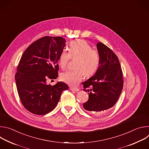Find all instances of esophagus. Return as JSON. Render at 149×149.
Instances as JSON below:
<instances>
[{
    "instance_id": "34e87169",
    "label": "esophagus",
    "mask_w": 149,
    "mask_h": 149,
    "mask_svg": "<svg viewBox=\"0 0 149 149\" xmlns=\"http://www.w3.org/2000/svg\"><path fill=\"white\" fill-rule=\"evenodd\" d=\"M70 90L72 91H75V92H78L79 91V89L78 88H75V87H70Z\"/></svg>"
}]
</instances>
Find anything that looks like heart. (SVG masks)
I'll return each instance as SVG.
<instances>
[{"mask_svg": "<svg viewBox=\"0 0 149 149\" xmlns=\"http://www.w3.org/2000/svg\"><path fill=\"white\" fill-rule=\"evenodd\" d=\"M70 58H77L74 65L75 69L62 74L61 79L71 86L78 85L82 81L84 75L89 77L95 73L100 63L98 52L93 49L87 41L81 39L71 42L68 52L62 51L60 53L58 63L62 69L67 68Z\"/></svg>", "mask_w": 149, "mask_h": 149, "instance_id": "b5f03b06", "label": "heart"}]
</instances>
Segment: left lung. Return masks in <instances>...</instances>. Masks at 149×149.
<instances>
[{"instance_id":"8db88e82","label":"left lung","mask_w":149,"mask_h":149,"mask_svg":"<svg viewBox=\"0 0 149 149\" xmlns=\"http://www.w3.org/2000/svg\"><path fill=\"white\" fill-rule=\"evenodd\" d=\"M100 63L95 74L82 82L83 90L89 94L84 102L85 110L99 113L116 104L123 87V72L120 61L113 51L101 42L97 44Z\"/></svg>"}]
</instances>
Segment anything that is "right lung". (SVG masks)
<instances>
[{
  "instance_id": "1",
  "label": "right lung",
  "mask_w": 149,
  "mask_h": 149,
  "mask_svg": "<svg viewBox=\"0 0 149 149\" xmlns=\"http://www.w3.org/2000/svg\"><path fill=\"white\" fill-rule=\"evenodd\" d=\"M65 42L60 36H44L29 45L21 57L15 75L17 90L24 107L34 114L52 111L62 91L68 89L63 82L47 84L48 79L58 77V58Z\"/></svg>"
}]
</instances>
